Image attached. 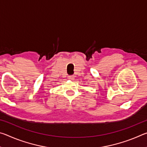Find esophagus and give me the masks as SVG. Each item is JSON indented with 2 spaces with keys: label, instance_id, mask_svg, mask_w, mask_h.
Masks as SVG:
<instances>
[{
  "label": "esophagus",
  "instance_id": "1",
  "mask_svg": "<svg viewBox=\"0 0 147 147\" xmlns=\"http://www.w3.org/2000/svg\"><path fill=\"white\" fill-rule=\"evenodd\" d=\"M69 79H73V78L72 76H69Z\"/></svg>",
  "mask_w": 147,
  "mask_h": 147
}]
</instances>
